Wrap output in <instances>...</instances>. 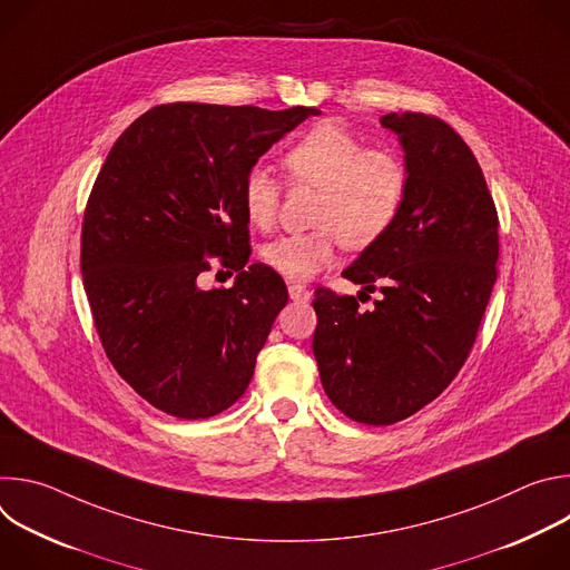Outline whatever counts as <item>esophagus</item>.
I'll return each instance as SVG.
<instances>
[{
  "label": "esophagus",
  "mask_w": 570,
  "mask_h": 570,
  "mask_svg": "<svg viewBox=\"0 0 570 570\" xmlns=\"http://www.w3.org/2000/svg\"><path fill=\"white\" fill-rule=\"evenodd\" d=\"M288 295H291V299H295V302H308V299H311V291L304 288V286H299V284H291V286H288Z\"/></svg>",
  "instance_id": "34e87169"
}]
</instances>
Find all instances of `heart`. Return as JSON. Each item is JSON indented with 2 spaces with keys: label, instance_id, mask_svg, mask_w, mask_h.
<instances>
[{
  "label": "heart",
  "instance_id": "obj_1",
  "mask_svg": "<svg viewBox=\"0 0 570 570\" xmlns=\"http://www.w3.org/2000/svg\"><path fill=\"white\" fill-rule=\"evenodd\" d=\"M293 183L320 191L311 232L284 234L266 243L262 259L291 282H308L336 257L343 240L363 250L381 240L396 223L409 198V169L387 150H370L356 135L334 124H320L284 155ZM279 183L264 167L243 180L240 205L248 223L268 229L279 212Z\"/></svg>",
  "mask_w": 570,
  "mask_h": 570
}]
</instances>
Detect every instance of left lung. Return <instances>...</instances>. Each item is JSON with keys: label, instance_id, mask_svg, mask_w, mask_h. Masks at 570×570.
Segmentation results:
<instances>
[{"label": "left lung", "instance_id": "8db88e82", "mask_svg": "<svg viewBox=\"0 0 570 570\" xmlns=\"http://www.w3.org/2000/svg\"><path fill=\"white\" fill-rule=\"evenodd\" d=\"M411 187L394 227L343 271L356 297L317 288L313 354L332 403L350 420L387 426L415 415L473 347L499 259V216L471 148L444 121L390 112ZM361 297V295H358Z\"/></svg>", "mask_w": 570, "mask_h": 570}]
</instances>
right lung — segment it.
Listing matches in <instances>:
<instances>
[{"mask_svg":"<svg viewBox=\"0 0 570 570\" xmlns=\"http://www.w3.org/2000/svg\"><path fill=\"white\" fill-rule=\"evenodd\" d=\"M315 108L169 104L115 141L88 200L80 273L104 350L132 390L178 420H207L246 392L288 302L248 264L240 189L259 157ZM207 256L237 273L203 289Z\"/></svg>","mask_w":570,"mask_h":570,"instance_id":"right-lung-1","label":"right lung"}]
</instances>
